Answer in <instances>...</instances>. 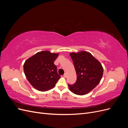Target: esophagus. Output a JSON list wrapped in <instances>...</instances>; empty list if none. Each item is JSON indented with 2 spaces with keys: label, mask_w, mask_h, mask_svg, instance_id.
Listing matches in <instances>:
<instances>
[{
  "label": "esophagus",
  "mask_w": 128,
  "mask_h": 128,
  "mask_svg": "<svg viewBox=\"0 0 128 128\" xmlns=\"http://www.w3.org/2000/svg\"><path fill=\"white\" fill-rule=\"evenodd\" d=\"M64 78H66V77H67V74H64Z\"/></svg>",
  "instance_id": "1"
}]
</instances>
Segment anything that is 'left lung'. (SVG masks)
Listing matches in <instances>:
<instances>
[{
	"label": "left lung",
	"mask_w": 128,
	"mask_h": 128,
	"mask_svg": "<svg viewBox=\"0 0 128 128\" xmlns=\"http://www.w3.org/2000/svg\"><path fill=\"white\" fill-rule=\"evenodd\" d=\"M77 75V80L73 85L68 84L74 94L83 96L91 91L101 80L104 69L100 62L90 53L82 51L70 53Z\"/></svg>",
	"instance_id": "left-lung-1"
}]
</instances>
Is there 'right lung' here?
I'll list each match as a JSON object with an SVG mask.
<instances>
[{"instance_id": "1", "label": "right lung", "mask_w": 128, "mask_h": 128, "mask_svg": "<svg viewBox=\"0 0 128 128\" xmlns=\"http://www.w3.org/2000/svg\"><path fill=\"white\" fill-rule=\"evenodd\" d=\"M59 53L48 51L37 52L27 59L24 70L27 80L36 90L47 91L53 88L61 77L54 61Z\"/></svg>"}]
</instances>
